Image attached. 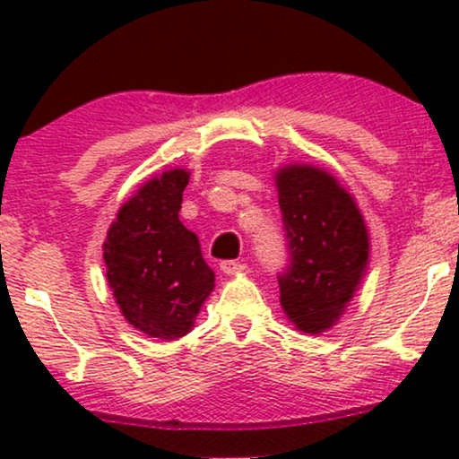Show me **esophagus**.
<instances>
[{"instance_id": "obj_1", "label": "esophagus", "mask_w": 459, "mask_h": 459, "mask_svg": "<svg viewBox=\"0 0 459 459\" xmlns=\"http://www.w3.org/2000/svg\"><path fill=\"white\" fill-rule=\"evenodd\" d=\"M220 270H222L226 276H235V273L244 272L246 265L244 263H237V261H222L220 263Z\"/></svg>"}]
</instances>
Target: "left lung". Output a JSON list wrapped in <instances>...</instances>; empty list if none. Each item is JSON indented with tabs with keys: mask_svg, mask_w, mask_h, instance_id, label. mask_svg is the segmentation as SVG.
Returning <instances> with one entry per match:
<instances>
[{
	"mask_svg": "<svg viewBox=\"0 0 459 459\" xmlns=\"http://www.w3.org/2000/svg\"><path fill=\"white\" fill-rule=\"evenodd\" d=\"M289 261L281 304L298 330L319 334L339 321L368 261V235L354 198L315 166H284L276 175Z\"/></svg>",
	"mask_w": 459,
	"mask_h": 459,
	"instance_id": "left-lung-1",
	"label": "left lung"
}]
</instances>
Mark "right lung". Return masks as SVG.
Here are the masks:
<instances>
[{"instance_id":"obj_1","label":"right lung","mask_w":459,"mask_h":459,"mask_svg":"<svg viewBox=\"0 0 459 459\" xmlns=\"http://www.w3.org/2000/svg\"><path fill=\"white\" fill-rule=\"evenodd\" d=\"M187 181L189 172L177 168L144 183L120 207L103 244L120 313L152 339L186 336L215 287L198 237L178 220Z\"/></svg>"}]
</instances>
